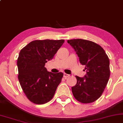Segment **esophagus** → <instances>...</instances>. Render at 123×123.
Returning a JSON list of instances; mask_svg holds the SVG:
<instances>
[{
	"label": "esophagus",
	"mask_w": 123,
	"mask_h": 123,
	"mask_svg": "<svg viewBox=\"0 0 123 123\" xmlns=\"http://www.w3.org/2000/svg\"><path fill=\"white\" fill-rule=\"evenodd\" d=\"M69 76H70V75L68 74H66V73L63 74V77H64L65 78H67L68 77H69Z\"/></svg>",
	"instance_id": "34e87169"
}]
</instances>
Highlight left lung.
I'll return each mask as SVG.
<instances>
[{
    "instance_id": "1",
    "label": "left lung",
    "mask_w": 123,
    "mask_h": 123,
    "mask_svg": "<svg viewBox=\"0 0 123 123\" xmlns=\"http://www.w3.org/2000/svg\"><path fill=\"white\" fill-rule=\"evenodd\" d=\"M68 43L76 51L86 70L84 77L76 76L77 84L72 88L74 97L84 104L93 103L101 96L108 82L109 58L103 47L92 41L74 39L68 40Z\"/></svg>"
}]
</instances>
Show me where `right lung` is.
Here are the masks:
<instances>
[{"mask_svg":"<svg viewBox=\"0 0 123 123\" xmlns=\"http://www.w3.org/2000/svg\"><path fill=\"white\" fill-rule=\"evenodd\" d=\"M64 42L63 39L35 40L20 50L17 60L18 80L32 103L43 104L53 98L63 74L47 72L45 65Z\"/></svg>","mask_w":123,"mask_h":123,"instance_id":"1","label":"right lung"}]
</instances>
